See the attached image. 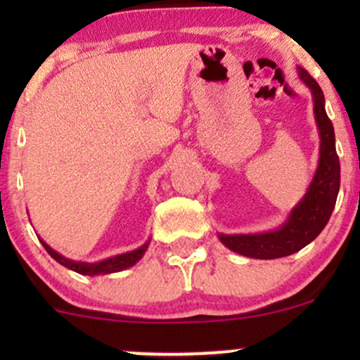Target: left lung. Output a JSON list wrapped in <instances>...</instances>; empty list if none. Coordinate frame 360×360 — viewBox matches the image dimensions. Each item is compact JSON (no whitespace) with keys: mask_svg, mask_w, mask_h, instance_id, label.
Listing matches in <instances>:
<instances>
[{"mask_svg":"<svg viewBox=\"0 0 360 360\" xmlns=\"http://www.w3.org/2000/svg\"><path fill=\"white\" fill-rule=\"evenodd\" d=\"M300 76L311 89L315 101V118L321 139L320 162L308 193L279 230L259 235H218L230 250L252 259L286 257L301 250L320 235L335 208L340 188V160L335 150V131L326 117L323 91L308 71L300 68Z\"/></svg>","mask_w":360,"mask_h":360,"instance_id":"obj_1","label":"left lung"}]
</instances>
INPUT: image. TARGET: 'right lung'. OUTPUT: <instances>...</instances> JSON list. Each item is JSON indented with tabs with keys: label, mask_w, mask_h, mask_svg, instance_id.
Wrapping results in <instances>:
<instances>
[{
	"label": "right lung",
	"mask_w": 360,
	"mask_h": 360,
	"mask_svg": "<svg viewBox=\"0 0 360 360\" xmlns=\"http://www.w3.org/2000/svg\"><path fill=\"white\" fill-rule=\"evenodd\" d=\"M40 242H42V240H40ZM42 245L45 247V250L51 254L52 259H56L57 262L62 264L64 267H68V269H72V271L79 272V274H86V276H96V274H110V272H118V271L127 269V267H131L134 264H137L139 260L142 259L143 254H146L148 243L142 245L137 250L127 252V254L117 255V257H111V259L101 260V262H94V264L74 262V260L62 257L60 254H57V252L51 249V247H49L45 242H42Z\"/></svg>",
	"instance_id": "right-lung-1"
}]
</instances>
